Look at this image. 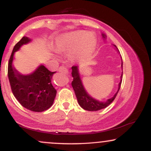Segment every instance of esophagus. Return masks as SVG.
<instances>
[{"label":"esophagus","mask_w":151,"mask_h":151,"mask_svg":"<svg viewBox=\"0 0 151 151\" xmlns=\"http://www.w3.org/2000/svg\"><path fill=\"white\" fill-rule=\"evenodd\" d=\"M58 71L60 72H62V73H65V74L68 73V70H67V69L65 67H60V68H59Z\"/></svg>","instance_id":"esophagus-1"}]
</instances>
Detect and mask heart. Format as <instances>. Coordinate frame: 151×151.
Here are the masks:
<instances>
[{
    "label": "heart",
    "instance_id": "1",
    "mask_svg": "<svg viewBox=\"0 0 151 151\" xmlns=\"http://www.w3.org/2000/svg\"><path fill=\"white\" fill-rule=\"evenodd\" d=\"M96 38L92 32L78 30L60 35L55 43V51L64 52L75 48L71 53L72 60L89 59L94 52L96 47Z\"/></svg>",
    "mask_w": 151,
    "mask_h": 151
}]
</instances>
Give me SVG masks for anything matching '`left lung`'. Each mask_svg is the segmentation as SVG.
I'll return each mask as SVG.
<instances>
[{"mask_svg":"<svg viewBox=\"0 0 151 151\" xmlns=\"http://www.w3.org/2000/svg\"><path fill=\"white\" fill-rule=\"evenodd\" d=\"M101 35L103 38L106 39V36L104 34ZM113 45L115 47V49L118 52L120 53L119 50H118L117 47L115 45ZM121 60H122V58H121ZM121 68L123 70V62H121ZM72 77H73L72 86L74 89V93H75L76 96H77L78 103H79V106H80L81 108L84 109V110L89 111H96L101 110V109L106 108V107L108 106L109 105H110L113 102L114 99L116 96L118 92H119V89H120L121 81H122L123 72L120 77L121 80L119 84V87H118L117 91L114 95L113 97L109 99L106 101H99V100L95 99L91 97L89 93L86 92V91L84 87V85L82 84V81L81 79L80 74H79V67L78 66H73L72 67Z\"/></svg>","mask_w":151,"mask_h":151,"instance_id":"1","label":"left lung"}]
</instances>
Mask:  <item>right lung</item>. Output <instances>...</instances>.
<instances>
[{"label": "right lung", "instance_id": "obj_1", "mask_svg": "<svg viewBox=\"0 0 151 151\" xmlns=\"http://www.w3.org/2000/svg\"><path fill=\"white\" fill-rule=\"evenodd\" d=\"M32 40L23 37L15 45L8 62V76L12 92L19 103L28 110L42 112L53 104L57 90L52 84V78L56 72H50L43 65L38 66L34 72L22 74L13 66L15 52Z\"/></svg>", "mask_w": 151, "mask_h": 151}]
</instances>
